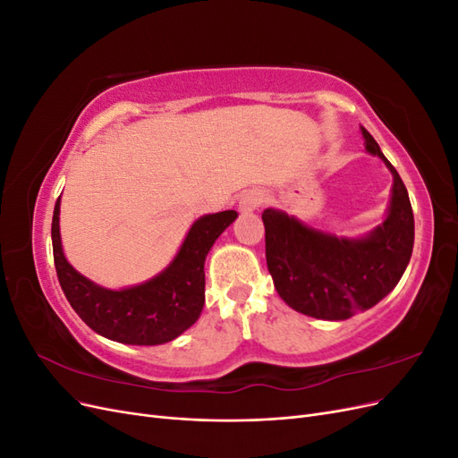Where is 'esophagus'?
Listing matches in <instances>:
<instances>
[{
    "mask_svg": "<svg viewBox=\"0 0 458 458\" xmlns=\"http://www.w3.org/2000/svg\"><path fill=\"white\" fill-rule=\"evenodd\" d=\"M263 204V195L258 191H248L242 195L241 202H239V208L241 212H254L258 210V208Z\"/></svg>",
    "mask_w": 458,
    "mask_h": 458,
    "instance_id": "34e87169",
    "label": "esophagus"
}]
</instances>
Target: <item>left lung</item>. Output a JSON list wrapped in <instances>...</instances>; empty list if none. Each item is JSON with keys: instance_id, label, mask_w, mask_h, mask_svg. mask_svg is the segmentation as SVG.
Instances as JSON below:
<instances>
[{"instance_id": "8db88e82", "label": "left lung", "mask_w": 458, "mask_h": 458, "mask_svg": "<svg viewBox=\"0 0 458 458\" xmlns=\"http://www.w3.org/2000/svg\"><path fill=\"white\" fill-rule=\"evenodd\" d=\"M365 148L394 175L384 224L361 239H338L294 216L267 208L266 259L279 296L290 308L327 321H344L392 293L405 273L414 244V217L407 187L374 137L361 128Z\"/></svg>"}]
</instances>
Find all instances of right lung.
<instances>
[{"instance_id":"add662e5","label":"right lung","mask_w":458,"mask_h":458,"mask_svg":"<svg viewBox=\"0 0 458 458\" xmlns=\"http://www.w3.org/2000/svg\"><path fill=\"white\" fill-rule=\"evenodd\" d=\"M61 197L53 210L51 241L55 269L66 300L97 335L131 345H158L175 340L197 323L204 306V261L210 248L234 219L225 210L199 217L172 263L150 281L108 290L91 283L66 261L59 231Z\"/></svg>"}]
</instances>
